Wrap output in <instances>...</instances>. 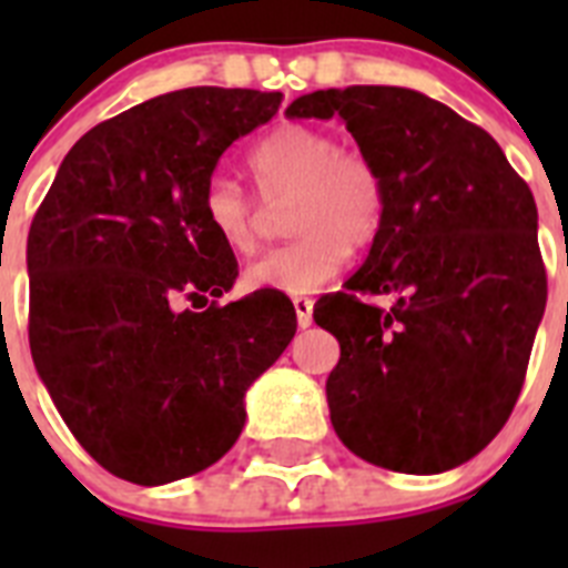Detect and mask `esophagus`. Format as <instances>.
Masks as SVG:
<instances>
[{
    "instance_id": "esophagus-1",
    "label": "esophagus",
    "mask_w": 568,
    "mask_h": 568,
    "mask_svg": "<svg viewBox=\"0 0 568 568\" xmlns=\"http://www.w3.org/2000/svg\"><path fill=\"white\" fill-rule=\"evenodd\" d=\"M293 307H295V318H298V327H310L313 324V301L310 298H293Z\"/></svg>"
}]
</instances>
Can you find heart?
Wrapping results in <instances>:
<instances>
[{
	"mask_svg": "<svg viewBox=\"0 0 568 568\" xmlns=\"http://www.w3.org/2000/svg\"><path fill=\"white\" fill-rule=\"evenodd\" d=\"M247 170L264 202L290 199V244L261 253L244 267L250 290L287 295L315 293L341 273L349 250L378 239L386 213L381 170L364 150L338 148V139L313 124H281L247 153ZM202 215L233 253L253 250L258 204L235 179L213 175L202 195Z\"/></svg>",
	"mask_w": 568,
	"mask_h": 568,
	"instance_id": "b5f03b06",
	"label": "heart"
}]
</instances>
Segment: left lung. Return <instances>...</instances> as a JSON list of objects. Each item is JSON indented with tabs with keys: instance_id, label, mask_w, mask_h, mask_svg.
Instances as JSON below:
<instances>
[{
	"instance_id": "8db88e82",
	"label": "left lung",
	"mask_w": 568,
	"mask_h": 568,
	"mask_svg": "<svg viewBox=\"0 0 568 568\" xmlns=\"http://www.w3.org/2000/svg\"><path fill=\"white\" fill-rule=\"evenodd\" d=\"M287 115H338L386 187L364 267L313 310L341 344L327 378L335 435L384 469H455L504 429L544 318L531 190L484 128L418 90H315Z\"/></svg>"
}]
</instances>
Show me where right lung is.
<instances>
[{"mask_svg": "<svg viewBox=\"0 0 568 568\" xmlns=\"http://www.w3.org/2000/svg\"><path fill=\"white\" fill-rule=\"evenodd\" d=\"M278 104L241 88L135 104L70 148L33 215L30 355L70 433L115 478L162 486L213 466L244 429L253 381L293 341L278 290L210 301L239 264L202 215L224 150Z\"/></svg>", "mask_w": 568, "mask_h": 568, "instance_id": "add662e5", "label": "right lung"}]
</instances>
